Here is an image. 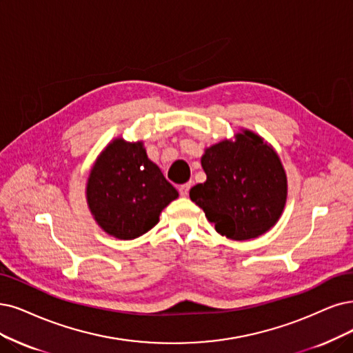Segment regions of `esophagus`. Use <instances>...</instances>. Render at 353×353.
I'll list each match as a JSON object with an SVG mask.
<instances>
[{
    "mask_svg": "<svg viewBox=\"0 0 353 353\" xmlns=\"http://www.w3.org/2000/svg\"><path fill=\"white\" fill-rule=\"evenodd\" d=\"M190 186H192V183H185V185H181V186L179 188V193L181 194V196H188Z\"/></svg>",
    "mask_w": 353,
    "mask_h": 353,
    "instance_id": "1",
    "label": "esophagus"
}]
</instances>
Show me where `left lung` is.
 Here are the masks:
<instances>
[{"instance_id": "left-lung-1", "label": "left lung", "mask_w": 353, "mask_h": 353, "mask_svg": "<svg viewBox=\"0 0 353 353\" xmlns=\"http://www.w3.org/2000/svg\"><path fill=\"white\" fill-rule=\"evenodd\" d=\"M205 183L190 189L215 230L231 240L262 236L279 219L286 201V176L278 154L250 130L223 141L202 157Z\"/></svg>"}]
</instances>
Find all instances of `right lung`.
I'll return each instance as SVG.
<instances>
[{"label": "right lung", "instance_id": "1", "mask_svg": "<svg viewBox=\"0 0 353 353\" xmlns=\"http://www.w3.org/2000/svg\"><path fill=\"white\" fill-rule=\"evenodd\" d=\"M177 196L161 170L148 160L142 142L114 139L100 154L87 183L91 214L104 231L121 240L150 231Z\"/></svg>", "mask_w": 353, "mask_h": 353}]
</instances>
